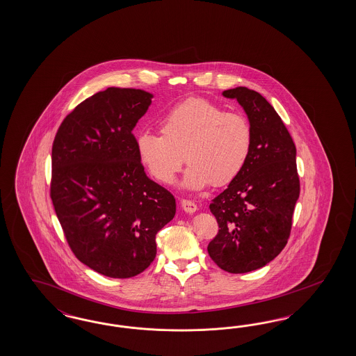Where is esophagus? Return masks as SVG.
I'll use <instances>...</instances> for the list:
<instances>
[{"instance_id": "34e87169", "label": "esophagus", "mask_w": 356, "mask_h": 356, "mask_svg": "<svg viewBox=\"0 0 356 356\" xmlns=\"http://www.w3.org/2000/svg\"><path fill=\"white\" fill-rule=\"evenodd\" d=\"M181 207H183L184 211L185 213H188V214H193L197 211V205L192 202V201H189V200H181Z\"/></svg>"}]
</instances>
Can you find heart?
<instances>
[{"instance_id":"obj_1","label":"heart","mask_w":356,"mask_h":356,"mask_svg":"<svg viewBox=\"0 0 356 356\" xmlns=\"http://www.w3.org/2000/svg\"><path fill=\"white\" fill-rule=\"evenodd\" d=\"M159 130L161 136L143 133L137 137L140 162L156 181L170 184L185 161L189 167L181 186L189 191L232 183L252 147L248 120L204 99L176 106L163 118Z\"/></svg>"}]
</instances>
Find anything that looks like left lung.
<instances>
[{
    "label": "left lung",
    "mask_w": 356,
    "mask_h": 356,
    "mask_svg": "<svg viewBox=\"0 0 356 356\" xmlns=\"http://www.w3.org/2000/svg\"><path fill=\"white\" fill-rule=\"evenodd\" d=\"M223 97L247 113L252 147L241 172L210 204L219 232L207 252L220 269L241 274L264 268L286 247L300 181L295 143L269 102L247 87Z\"/></svg>",
    "instance_id": "left-lung-1"
}]
</instances>
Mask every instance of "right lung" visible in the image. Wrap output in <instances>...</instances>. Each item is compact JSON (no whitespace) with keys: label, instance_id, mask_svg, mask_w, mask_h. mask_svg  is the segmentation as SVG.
<instances>
[{"label":"right lung","instance_id":"obj_1","mask_svg":"<svg viewBox=\"0 0 356 356\" xmlns=\"http://www.w3.org/2000/svg\"><path fill=\"white\" fill-rule=\"evenodd\" d=\"M152 94L108 87L65 118L52 147L51 198L76 259L130 278L156 256V234L176 213L172 194L147 177L133 129Z\"/></svg>","mask_w":356,"mask_h":356}]
</instances>
